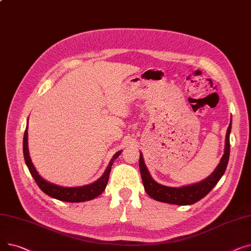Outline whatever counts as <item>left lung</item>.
Wrapping results in <instances>:
<instances>
[{
	"label": "left lung",
	"instance_id": "1",
	"mask_svg": "<svg viewBox=\"0 0 251 251\" xmlns=\"http://www.w3.org/2000/svg\"><path fill=\"white\" fill-rule=\"evenodd\" d=\"M231 128H232V122L230 123L227 129L226 140H225V151H224L222 159L214 172L204 180L199 183L190 184V185H185L182 187H169L157 183L151 176L146 164H144L143 155L140 152L139 170H140V175H141V179H142L146 192L154 201L171 203V204H177V205L193 204L196 201L203 199V197L217 185V183L220 181V179L222 178V176L226 171V168L229 162V155H230Z\"/></svg>",
	"mask_w": 251,
	"mask_h": 251
}]
</instances>
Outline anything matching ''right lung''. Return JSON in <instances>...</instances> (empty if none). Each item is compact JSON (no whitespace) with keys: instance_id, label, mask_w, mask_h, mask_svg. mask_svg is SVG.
Masks as SVG:
<instances>
[{"instance_id":"add662e5","label":"right lung","mask_w":251,"mask_h":251,"mask_svg":"<svg viewBox=\"0 0 251 251\" xmlns=\"http://www.w3.org/2000/svg\"><path fill=\"white\" fill-rule=\"evenodd\" d=\"M122 151H119L114 154V156L111 159L107 169L103 172L100 178H99L94 183L88 184V185L84 186H78V187H64L60 186L58 184L50 183L44 179L41 175L38 174L35 167L32 164V161L29 155L28 151V132H27V126H26L24 137H23V154L25 164L27 166L29 172L33 179L35 180L38 187L41 188L47 195L56 199L61 201L66 202H82L91 201L98 197L100 194L102 193V191L105 189V186L108 184V180L110 177V172L112 166L117 157L121 154Z\"/></svg>"}]
</instances>
